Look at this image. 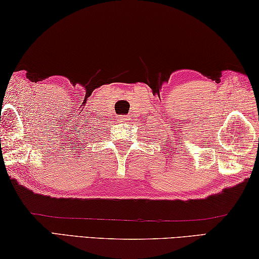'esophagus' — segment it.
<instances>
[{
  "label": "esophagus",
  "mask_w": 259,
  "mask_h": 259,
  "mask_svg": "<svg viewBox=\"0 0 259 259\" xmlns=\"http://www.w3.org/2000/svg\"><path fill=\"white\" fill-rule=\"evenodd\" d=\"M117 117H119V119H116V120L119 122H125L126 120H129L128 115H122V116H117Z\"/></svg>",
  "instance_id": "34e87169"
}]
</instances>
